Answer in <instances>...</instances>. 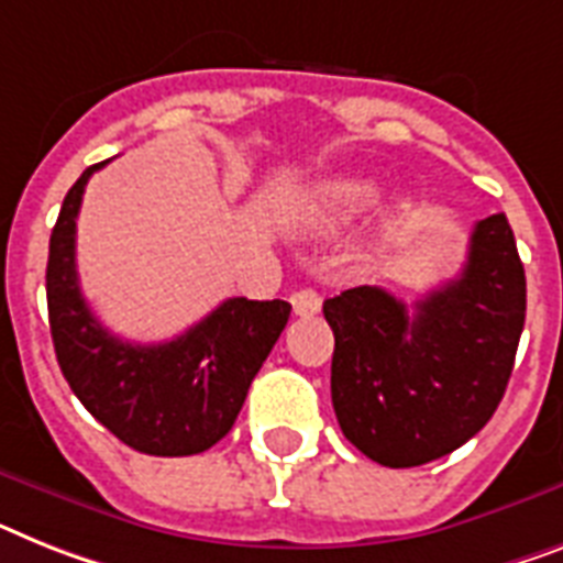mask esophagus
<instances>
[{
	"instance_id": "esophagus-1",
	"label": "esophagus",
	"mask_w": 563,
	"mask_h": 563,
	"mask_svg": "<svg viewBox=\"0 0 563 563\" xmlns=\"http://www.w3.org/2000/svg\"><path fill=\"white\" fill-rule=\"evenodd\" d=\"M290 305L296 316H313L322 308V296H319L313 287H301V290H296L290 296Z\"/></svg>"
}]
</instances>
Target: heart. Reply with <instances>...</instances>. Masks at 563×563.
Instances as JSON below:
<instances>
[{
    "label": "heart",
    "instance_id": "heart-1",
    "mask_svg": "<svg viewBox=\"0 0 563 563\" xmlns=\"http://www.w3.org/2000/svg\"><path fill=\"white\" fill-rule=\"evenodd\" d=\"M379 187L376 180L362 175H331L322 178L305 198V212L324 224L354 221L376 203Z\"/></svg>",
    "mask_w": 563,
    "mask_h": 563
}]
</instances>
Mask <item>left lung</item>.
Returning <instances> with one entry per match:
<instances>
[{"instance_id": "1", "label": "left lung", "mask_w": 563, "mask_h": 563, "mask_svg": "<svg viewBox=\"0 0 563 563\" xmlns=\"http://www.w3.org/2000/svg\"><path fill=\"white\" fill-rule=\"evenodd\" d=\"M339 429L379 466L452 454L492 420L527 316V276L504 212L477 221L463 273L408 310L383 287L324 301Z\"/></svg>"}]
</instances>
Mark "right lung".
<instances>
[{
  "instance_id": "right-lung-1",
  "label": "right lung",
  "mask_w": 563,
  "mask_h": 563,
  "mask_svg": "<svg viewBox=\"0 0 563 563\" xmlns=\"http://www.w3.org/2000/svg\"><path fill=\"white\" fill-rule=\"evenodd\" d=\"M106 164L77 178L51 232L45 292L59 368L91 417L134 452H207L232 429L253 376L285 331L290 305L227 299L161 345H132L106 331L82 299L74 258L82 192Z\"/></svg>"
}]
</instances>
